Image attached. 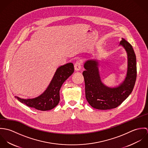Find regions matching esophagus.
<instances>
[{"instance_id":"1","label":"esophagus","mask_w":148,"mask_h":148,"mask_svg":"<svg viewBox=\"0 0 148 148\" xmlns=\"http://www.w3.org/2000/svg\"><path fill=\"white\" fill-rule=\"evenodd\" d=\"M74 68H75V70L76 71H79L81 69V68H82V64L79 61L76 62V63H75V65H74Z\"/></svg>"}]
</instances>
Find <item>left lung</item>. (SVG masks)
<instances>
[{"instance_id":"left-lung-1","label":"left lung","mask_w":148,"mask_h":148,"mask_svg":"<svg viewBox=\"0 0 148 148\" xmlns=\"http://www.w3.org/2000/svg\"><path fill=\"white\" fill-rule=\"evenodd\" d=\"M120 44L127 55V71L124 82L116 88H109L101 81L97 60H89L84 64L85 97L93 108L100 110L115 108L120 106L132 93L137 77L136 57L132 45L124 39Z\"/></svg>"}]
</instances>
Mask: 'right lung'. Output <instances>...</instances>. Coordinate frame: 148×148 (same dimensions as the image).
I'll return each mask as SVG.
<instances>
[{
    "label": "right lung",
    "mask_w": 148,
    "mask_h": 148,
    "mask_svg": "<svg viewBox=\"0 0 148 148\" xmlns=\"http://www.w3.org/2000/svg\"><path fill=\"white\" fill-rule=\"evenodd\" d=\"M74 66L71 63L58 68L50 84L45 91L38 97L22 99L15 96L21 103L38 110L45 111L53 109L59 103L60 89L64 82L73 73Z\"/></svg>",
    "instance_id": "1"
}]
</instances>
